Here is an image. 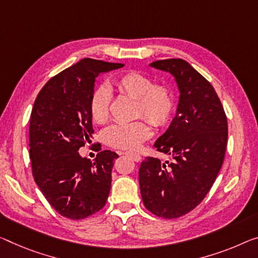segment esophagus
Segmentation results:
<instances>
[{
	"label": "esophagus",
	"mask_w": 258,
	"mask_h": 258,
	"mask_svg": "<svg viewBox=\"0 0 258 258\" xmlns=\"http://www.w3.org/2000/svg\"><path fill=\"white\" fill-rule=\"evenodd\" d=\"M124 154H126V156H129L130 158H133V159H134L135 161H136V162L141 161V159H142L141 154H138V153H136V152H133V151H125V152H124Z\"/></svg>",
	"instance_id": "34e87169"
}]
</instances>
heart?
Listing matches in <instances>:
<instances>
[{
	"label": "heart",
	"instance_id": "1",
	"mask_svg": "<svg viewBox=\"0 0 258 258\" xmlns=\"http://www.w3.org/2000/svg\"><path fill=\"white\" fill-rule=\"evenodd\" d=\"M118 92L136 99L137 115L145 116L153 125L167 124L175 109L172 91L165 85H153L152 79L136 71L122 74L113 81ZM110 94L105 86H98L91 93L89 109L91 118L96 123H104L109 115ZM151 129L145 120L130 123H115L104 132L106 144L117 149H136L148 140Z\"/></svg>",
	"mask_w": 258,
	"mask_h": 258
}]
</instances>
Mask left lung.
<instances>
[{
  "label": "left lung",
  "mask_w": 258,
  "mask_h": 258,
  "mask_svg": "<svg viewBox=\"0 0 258 258\" xmlns=\"http://www.w3.org/2000/svg\"><path fill=\"white\" fill-rule=\"evenodd\" d=\"M150 66L172 75L180 98L168 129L154 143L172 161H142L141 195L150 212L173 219L195 209L211 189L223 166L227 118L213 86L187 61L168 58Z\"/></svg>",
  "instance_id": "left-lung-1"
}]
</instances>
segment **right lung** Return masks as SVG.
I'll list each match as a JSON object with an SVG mask.
<instances>
[{"label":"right lung","mask_w":258,"mask_h":258,"mask_svg":"<svg viewBox=\"0 0 258 258\" xmlns=\"http://www.w3.org/2000/svg\"><path fill=\"white\" fill-rule=\"evenodd\" d=\"M122 63L83 58L50 78L34 101L30 158L34 181L61 216L84 219L104 208L117 153L104 150L94 161L78 150L94 133L89 102L96 78Z\"/></svg>","instance_id":"1"}]
</instances>
